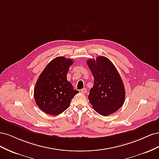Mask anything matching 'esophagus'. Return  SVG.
Returning <instances> with one entry per match:
<instances>
[{
	"mask_svg": "<svg viewBox=\"0 0 159 159\" xmlns=\"http://www.w3.org/2000/svg\"><path fill=\"white\" fill-rule=\"evenodd\" d=\"M80 91L81 93H86V91H87V89H86L85 88H83V89H81V90H80Z\"/></svg>",
	"mask_w": 159,
	"mask_h": 159,
	"instance_id": "esophagus-1",
	"label": "esophagus"
}]
</instances>
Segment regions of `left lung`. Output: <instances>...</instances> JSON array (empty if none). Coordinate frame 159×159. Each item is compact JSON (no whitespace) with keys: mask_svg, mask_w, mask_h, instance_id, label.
<instances>
[{"mask_svg":"<svg viewBox=\"0 0 159 159\" xmlns=\"http://www.w3.org/2000/svg\"><path fill=\"white\" fill-rule=\"evenodd\" d=\"M94 84L88 99L99 114L107 116L122 107L125 98L124 84L116 68L107 57L98 56L87 60Z\"/></svg>","mask_w":159,"mask_h":159,"instance_id":"1","label":"left lung"}]
</instances>
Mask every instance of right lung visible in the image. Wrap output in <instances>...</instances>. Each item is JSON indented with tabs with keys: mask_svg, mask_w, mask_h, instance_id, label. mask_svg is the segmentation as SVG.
Returning <instances> with one entry per match:
<instances>
[{
	"mask_svg": "<svg viewBox=\"0 0 159 159\" xmlns=\"http://www.w3.org/2000/svg\"><path fill=\"white\" fill-rule=\"evenodd\" d=\"M72 59L59 56L46 66L38 78L34 90L36 105L47 114L57 115L68 109L79 91L67 80Z\"/></svg>",
	"mask_w": 159,
	"mask_h": 159,
	"instance_id": "add662e5",
	"label": "right lung"
}]
</instances>
